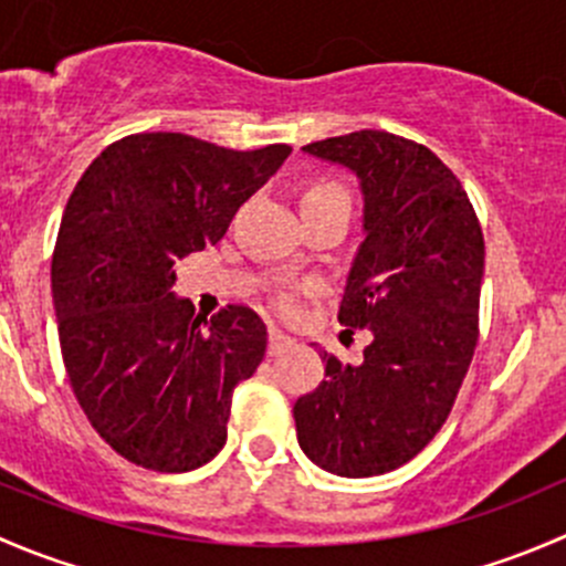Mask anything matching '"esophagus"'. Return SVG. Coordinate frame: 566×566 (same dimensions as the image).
I'll list each match as a JSON object with an SVG mask.
<instances>
[{"label":"esophagus","mask_w":566,"mask_h":566,"mask_svg":"<svg viewBox=\"0 0 566 566\" xmlns=\"http://www.w3.org/2000/svg\"><path fill=\"white\" fill-rule=\"evenodd\" d=\"M293 345H295V339L293 336L284 334V331L271 328V334H268V353H271V356H279V353L290 350Z\"/></svg>","instance_id":"34e87169"}]
</instances>
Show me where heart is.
Listing matches in <instances>:
<instances>
[{"label": "heart", "mask_w": 566, "mask_h": 566, "mask_svg": "<svg viewBox=\"0 0 566 566\" xmlns=\"http://www.w3.org/2000/svg\"><path fill=\"white\" fill-rule=\"evenodd\" d=\"M317 197H347V193L342 191L339 186H334V182H319V186H312L310 191L304 193V199H317ZM282 306H284V310H293V306H295L293 293L282 295Z\"/></svg>", "instance_id": "b5f03b06"}]
</instances>
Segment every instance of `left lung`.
<instances>
[{"mask_svg":"<svg viewBox=\"0 0 566 566\" xmlns=\"http://www.w3.org/2000/svg\"><path fill=\"white\" fill-rule=\"evenodd\" d=\"M356 175L361 235L339 323L373 331L361 364L323 353L325 380L293 405L304 454L336 476H378L436 438L476 347L482 227L432 150L356 130L301 147Z\"/></svg>","mask_w":566,"mask_h":566,"instance_id":"8db88e82","label":"left lung"}]
</instances>
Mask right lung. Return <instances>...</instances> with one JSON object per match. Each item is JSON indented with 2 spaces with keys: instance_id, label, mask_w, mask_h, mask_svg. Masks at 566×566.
Instances as JSON below:
<instances>
[{
  "instance_id": "right-lung-1",
  "label": "right lung",
  "mask_w": 566,
  "mask_h": 566,
  "mask_svg": "<svg viewBox=\"0 0 566 566\" xmlns=\"http://www.w3.org/2000/svg\"><path fill=\"white\" fill-rule=\"evenodd\" d=\"M290 153L136 134L73 188L51 260L62 361L90 424L125 460L182 473L224 447L232 391L260 367L268 328L247 306L197 315L172 293L175 265L216 247Z\"/></svg>"
}]
</instances>
